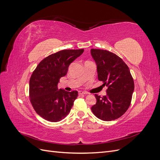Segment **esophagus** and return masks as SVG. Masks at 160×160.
<instances>
[{"label":"esophagus","mask_w":160,"mask_h":160,"mask_svg":"<svg viewBox=\"0 0 160 160\" xmlns=\"http://www.w3.org/2000/svg\"><path fill=\"white\" fill-rule=\"evenodd\" d=\"M88 94L86 93V92H84V91H79V95H86Z\"/></svg>","instance_id":"1"}]
</instances>
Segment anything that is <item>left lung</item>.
Instances as JSON below:
<instances>
[{
  "instance_id": "8db88e82",
  "label": "left lung",
  "mask_w": 160,
  "mask_h": 160,
  "mask_svg": "<svg viewBox=\"0 0 160 160\" xmlns=\"http://www.w3.org/2000/svg\"><path fill=\"white\" fill-rule=\"evenodd\" d=\"M97 65L98 79L108 86L107 95L95 94L97 103L91 111L103 121H112L128 109L134 91V82L128 66L119 57L107 50L91 49Z\"/></svg>"
}]
</instances>
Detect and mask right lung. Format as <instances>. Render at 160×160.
<instances>
[{"instance_id": "obj_1", "label": "right lung", "mask_w": 160, "mask_h": 160, "mask_svg": "<svg viewBox=\"0 0 160 160\" xmlns=\"http://www.w3.org/2000/svg\"><path fill=\"white\" fill-rule=\"evenodd\" d=\"M84 49L62 50L42 60L29 81V98L32 107L41 118L51 122L64 119L70 112L77 91L58 89V83L66 75L69 65Z\"/></svg>"}]
</instances>
